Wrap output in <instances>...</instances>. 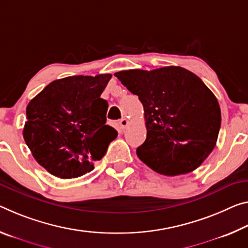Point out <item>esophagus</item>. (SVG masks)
Segmentation results:
<instances>
[{"label": "esophagus", "instance_id": "1", "mask_svg": "<svg viewBox=\"0 0 248 248\" xmlns=\"http://www.w3.org/2000/svg\"><path fill=\"white\" fill-rule=\"evenodd\" d=\"M119 125L121 129H124L128 125V119H125V118H121L119 120Z\"/></svg>", "mask_w": 248, "mask_h": 248}]
</instances>
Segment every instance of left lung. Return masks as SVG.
Instances as JSON below:
<instances>
[{"instance_id": "obj_1", "label": "left lung", "mask_w": 248, "mask_h": 248, "mask_svg": "<svg viewBox=\"0 0 248 248\" xmlns=\"http://www.w3.org/2000/svg\"><path fill=\"white\" fill-rule=\"evenodd\" d=\"M115 76L139 97L144 108L147 139L137 155L164 175L192 172L215 147L221 109L213 93L182 67L124 70Z\"/></svg>"}]
</instances>
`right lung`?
<instances>
[{
    "instance_id": "obj_1",
    "label": "right lung",
    "mask_w": 248,
    "mask_h": 248,
    "mask_svg": "<svg viewBox=\"0 0 248 248\" xmlns=\"http://www.w3.org/2000/svg\"><path fill=\"white\" fill-rule=\"evenodd\" d=\"M111 75L70 76L47 85L26 108L24 140L35 160L62 179L93 169L117 131L106 124L107 100L100 98Z\"/></svg>"
}]
</instances>
